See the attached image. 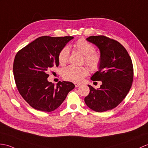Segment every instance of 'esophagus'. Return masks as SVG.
<instances>
[{
    "instance_id": "obj_1",
    "label": "esophagus",
    "mask_w": 148,
    "mask_h": 148,
    "mask_svg": "<svg viewBox=\"0 0 148 148\" xmlns=\"http://www.w3.org/2000/svg\"><path fill=\"white\" fill-rule=\"evenodd\" d=\"M74 84H75V86L76 87V88L79 87L81 85L79 83H78V82H75V83H74Z\"/></svg>"
}]
</instances>
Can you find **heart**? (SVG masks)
I'll use <instances>...</instances> for the list:
<instances>
[{"mask_svg": "<svg viewBox=\"0 0 148 148\" xmlns=\"http://www.w3.org/2000/svg\"><path fill=\"white\" fill-rule=\"evenodd\" d=\"M74 49L84 56V62L92 71L97 70L100 64V56L95 52L93 45L84 39L77 40L74 45ZM70 50L67 46L64 47L58 54V62L60 65H65L69 57ZM88 69L85 67L69 66L62 70V76L65 80L74 82H80L87 76Z\"/></svg>", "mask_w": 148, "mask_h": 148, "instance_id": "heart-1", "label": "heart"}]
</instances>
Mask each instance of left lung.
Wrapping results in <instances>:
<instances>
[{
	"mask_svg": "<svg viewBox=\"0 0 148 148\" xmlns=\"http://www.w3.org/2000/svg\"><path fill=\"white\" fill-rule=\"evenodd\" d=\"M100 51L98 71L92 75V81H101L98 90L88 85L90 93L85 103L92 110L103 112L115 108L123 101L132 84L134 71L127 51L117 41L99 35L86 38Z\"/></svg>",
	"mask_w": 148,
	"mask_h": 148,
	"instance_id": "obj_1",
	"label": "left lung"
}]
</instances>
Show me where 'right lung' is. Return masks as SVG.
Segmentation results:
<instances>
[{"mask_svg":"<svg viewBox=\"0 0 148 148\" xmlns=\"http://www.w3.org/2000/svg\"><path fill=\"white\" fill-rule=\"evenodd\" d=\"M73 36L38 38L17 53L13 73L17 88L33 108L50 112L57 109L75 88L69 81L56 86L48 81V73L58 67V54Z\"/></svg>","mask_w":148,"mask_h":148,"instance_id":"obj_1","label":"right lung"}]
</instances>
